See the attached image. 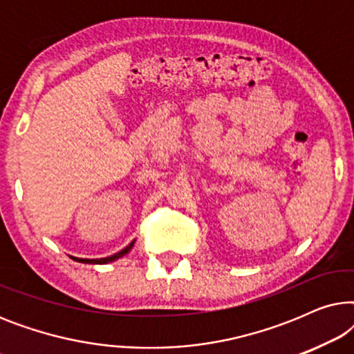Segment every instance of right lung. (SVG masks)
I'll return each instance as SVG.
<instances>
[{
  "mask_svg": "<svg viewBox=\"0 0 354 354\" xmlns=\"http://www.w3.org/2000/svg\"><path fill=\"white\" fill-rule=\"evenodd\" d=\"M132 246H133V241L132 243H130L129 246H125L124 250H120L119 253H115V254H113V256H108V258H101V259H82V258H74L75 261H79V263H88V264H108V263H111V261H115V259H119V258H122L124 254H127L130 250H132Z\"/></svg>",
  "mask_w": 354,
  "mask_h": 354,
  "instance_id": "1",
  "label": "right lung"
}]
</instances>
